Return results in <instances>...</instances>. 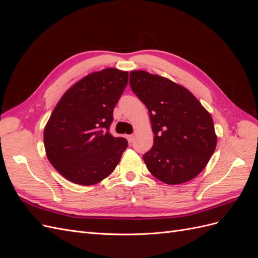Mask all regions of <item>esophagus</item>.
Wrapping results in <instances>:
<instances>
[{
	"label": "esophagus",
	"instance_id": "1",
	"mask_svg": "<svg viewBox=\"0 0 258 258\" xmlns=\"http://www.w3.org/2000/svg\"><path fill=\"white\" fill-rule=\"evenodd\" d=\"M134 139H135V136L134 135H129V136H127V140L128 141L131 143L132 141H134Z\"/></svg>",
	"mask_w": 258,
	"mask_h": 258
}]
</instances>
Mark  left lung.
Returning <instances> with one entry per match:
<instances>
[{"label":"left lung","instance_id":"obj_1","mask_svg":"<svg viewBox=\"0 0 258 258\" xmlns=\"http://www.w3.org/2000/svg\"><path fill=\"white\" fill-rule=\"evenodd\" d=\"M129 84L150 112L154 145L143 155L148 171L170 185L196 177L216 147L210 113L189 90L166 77L132 71Z\"/></svg>","mask_w":258,"mask_h":258}]
</instances>
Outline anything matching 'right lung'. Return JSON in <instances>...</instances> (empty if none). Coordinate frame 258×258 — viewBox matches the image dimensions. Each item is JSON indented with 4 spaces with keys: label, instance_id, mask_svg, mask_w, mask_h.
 <instances>
[{
    "label": "right lung",
    "instance_id": "obj_1",
    "mask_svg": "<svg viewBox=\"0 0 258 258\" xmlns=\"http://www.w3.org/2000/svg\"><path fill=\"white\" fill-rule=\"evenodd\" d=\"M127 84L128 72L104 69L73 85L53 108L44 130L45 151L69 181L97 184L118 165L128 142L108 130Z\"/></svg>",
    "mask_w": 258,
    "mask_h": 258
}]
</instances>
